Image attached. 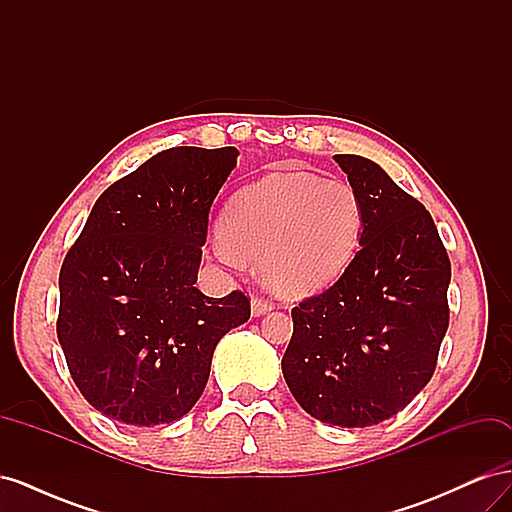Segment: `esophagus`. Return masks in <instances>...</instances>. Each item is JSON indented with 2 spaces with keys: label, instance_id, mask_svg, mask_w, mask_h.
Listing matches in <instances>:
<instances>
[{
  "label": "esophagus",
  "instance_id": "esophagus-1",
  "mask_svg": "<svg viewBox=\"0 0 512 512\" xmlns=\"http://www.w3.org/2000/svg\"><path fill=\"white\" fill-rule=\"evenodd\" d=\"M273 309V303L269 299H262V297H254L252 299V316H265Z\"/></svg>",
  "mask_w": 512,
  "mask_h": 512
}]
</instances>
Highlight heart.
Returning a JSON list of instances; mask_svg holds the SVG:
<instances>
[{
    "label": "heart",
    "instance_id": "heart-1",
    "mask_svg": "<svg viewBox=\"0 0 512 512\" xmlns=\"http://www.w3.org/2000/svg\"><path fill=\"white\" fill-rule=\"evenodd\" d=\"M361 196L348 181L314 173H273L228 200L215 254L260 262L262 280L286 299L331 286L363 237Z\"/></svg>",
    "mask_w": 512,
    "mask_h": 512
}]
</instances>
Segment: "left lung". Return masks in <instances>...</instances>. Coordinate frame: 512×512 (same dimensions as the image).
Masks as SVG:
<instances>
[{
    "label": "left lung",
    "mask_w": 512,
    "mask_h": 512,
    "mask_svg": "<svg viewBox=\"0 0 512 512\" xmlns=\"http://www.w3.org/2000/svg\"><path fill=\"white\" fill-rule=\"evenodd\" d=\"M361 196V250L322 294L292 309L284 380L299 406L371 427L421 393L448 329L451 262L429 211L363 156H333Z\"/></svg>",
    "instance_id": "8db88e82"
}]
</instances>
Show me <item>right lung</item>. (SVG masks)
Masks as SVG:
<instances>
[{
    "instance_id": "obj_1",
    "label": "right lung",
    "mask_w": 512,
    "mask_h": 512,
    "mask_svg": "<svg viewBox=\"0 0 512 512\" xmlns=\"http://www.w3.org/2000/svg\"><path fill=\"white\" fill-rule=\"evenodd\" d=\"M235 147H173L104 190L59 271L57 337L74 384L113 421H179L203 395L213 350L250 320L235 290L194 284L209 213Z\"/></svg>"
}]
</instances>
